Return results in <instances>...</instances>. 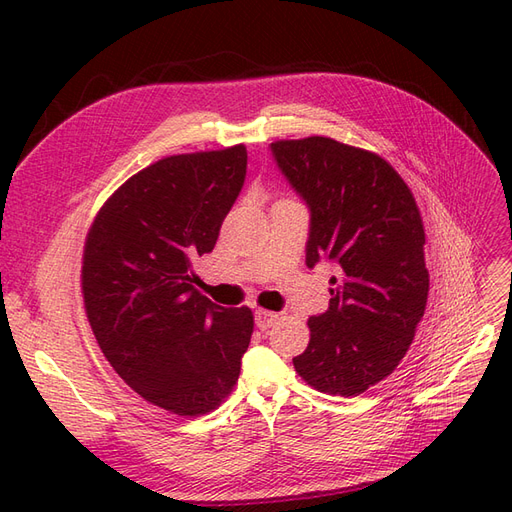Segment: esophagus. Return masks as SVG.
<instances>
[{
	"label": "esophagus",
	"instance_id": "34e87169",
	"mask_svg": "<svg viewBox=\"0 0 512 512\" xmlns=\"http://www.w3.org/2000/svg\"><path fill=\"white\" fill-rule=\"evenodd\" d=\"M277 320H280V314L269 312V309H258V312H256V327L260 331L271 329Z\"/></svg>",
	"mask_w": 512,
	"mask_h": 512
}]
</instances>
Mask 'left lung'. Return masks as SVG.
<instances>
[{"instance_id":"1","label":"left lung","mask_w":512,"mask_h":512,"mask_svg":"<svg viewBox=\"0 0 512 512\" xmlns=\"http://www.w3.org/2000/svg\"><path fill=\"white\" fill-rule=\"evenodd\" d=\"M312 211L307 267L331 260L329 309L307 320L297 374L320 393L356 397L404 359L429 294L425 228L414 194L378 153L329 136L271 143Z\"/></svg>"}]
</instances>
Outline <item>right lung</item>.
<instances>
[{
    "mask_svg": "<svg viewBox=\"0 0 512 512\" xmlns=\"http://www.w3.org/2000/svg\"><path fill=\"white\" fill-rule=\"evenodd\" d=\"M245 166V145L166 156L121 183L87 230L89 327L123 382L170 414L218 408L254 333L252 309L211 303L194 271L218 241Z\"/></svg>",
    "mask_w": 512,
    "mask_h": 512,
    "instance_id": "add662e5",
    "label": "right lung"
}]
</instances>
